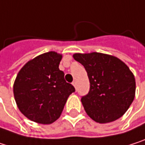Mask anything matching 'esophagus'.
Segmentation results:
<instances>
[{"label": "esophagus", "mask_w": 145, "mask_h": 145, "mask_svg": "<svg viewBox=\"0 0 145 145\" xmlns=\"http://www.w3.org/2000/svg\"><path fill=\"white\" fill-rule=\"evenodd\" d=\"M72 85H73V86L75 87V89H77V82H76V81H73V82H72Z\"/></svg>", "instance_id": "34e87169"}]
</instances>
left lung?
<instances>
[{
    "mask_svg": "<svg viewBox=\"0 0 145 145\" xmlns=\"http://www.w3.org/2000/svg\"><path fill=\"white\" fill-rule=\"evenodd\" d=\"M73 58L84 67L89 79V91L81 99L89 116L99 123L120 118L135 96V78L129 67L103 53H76Z\"/></svg>",
    "mask_w": 145,
    "mask_h": 145,
    "instance_id": "1",
    "label": "left lung"
}]
</instances>
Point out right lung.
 I'll list each match as a JSON object with an SVG mask.
<instances>
[{"mask_svg":"<svg viewBox=\"0 0 145 145\" xmlns=\"http://www.w3.org/2000/svg\"><path fill=\"white\" fill-rule=\"evenodd\" d=\"M62 56L55 51L39 55L19 71L13 94L20 111L29 120L50 124L57 120L74 87L59 69Z\"/></svg>","mask_w":145,"mask_h":145,"instance_id":"right-lung-1","label":"right lung"}]
</instances>
